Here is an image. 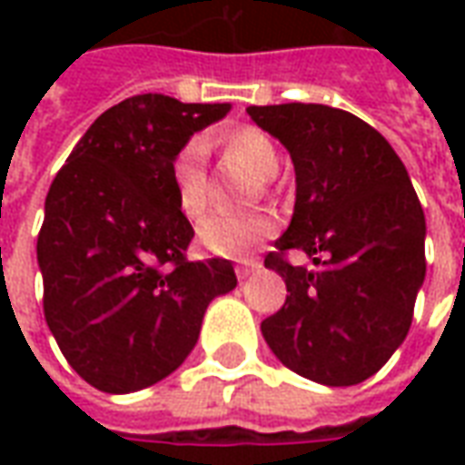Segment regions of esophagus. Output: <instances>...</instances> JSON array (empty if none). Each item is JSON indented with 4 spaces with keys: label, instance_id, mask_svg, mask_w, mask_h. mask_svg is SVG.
Wrapping results in <instances>:
<instances>
[{
    "label": "esophagus",
    "instance_id": "1",
    "mask_svg": "<svg viewBox=\"0 0 465 465\" xmlns=\"http://www.w3.org/2000/svg\"><path fill=\"white\" fill-rule=\"evenodd\" d=\"M262 269V263L259 262H242L239 266H236V273H239V279H249L253 272H259Z\"/></svg>",
    "mask_w": 465,
    "mask_h": 465
}]
</instances>
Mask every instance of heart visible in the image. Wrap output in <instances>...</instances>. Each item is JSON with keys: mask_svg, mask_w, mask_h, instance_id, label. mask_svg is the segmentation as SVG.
Instances as JSON below:
<instances>
[{"mask_svg": "<svg viewBox=\"0 0 465 465\" xmlns=\"http://www.w3.org/2000/svg\"><path fill=\"white\" fill-rule=\"evenodd\" d=\"M226 159L233 169L249 173L256 182L272 179L279 169V153L256 129H233L223 136ZM203 139L193 136L183 143L172 163V183L176 192V206L186 222H199L209 206V186L203 173ZM279 222L269 212L246 216H212L199 226V243L206 252L223 259H243L262 246L263 239L276 233Z\"/></svg>", "mask_w": 465, "mask_h": 465, "instance_id": "obj_1", "label": "heart"}]
</instances>
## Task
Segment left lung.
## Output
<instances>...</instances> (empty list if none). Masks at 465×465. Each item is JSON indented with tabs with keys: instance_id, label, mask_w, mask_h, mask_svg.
<instances>
[{
	"instance_id": "left-lung-1",
	"label": "left lung",
	"mask_w": 465,
	"mask_h": 465,
	"mask_svg": "<svg viewBox=\"0 0 465 465\" xmlns=\"http://www.w3.org/2000/svg\"><path fill=\"white\" fill-rule=\"evenodd\" d=\"M292 153L296 203L266 253L286 303L262 323L286 369L323 386L361 383L393 356L426 279V216L409 172L373 126L323 104L246 109ZM296 248L316 270L292 267Z\"/></svg>"
}]
</instances>
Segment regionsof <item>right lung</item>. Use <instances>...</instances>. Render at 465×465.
I'll return each mask as SVG.
<instances>
[{
	"instance_id": "obj_1",
	"label": "right lung",
	"mask_w": 465,
	"mask_h": 465,
	"mask_svg": "<svg viewBox=\"0 0 465 465\" xmlns=\"http://www.w3.org/2000/svg\"><path fill=\"white\" fill-rule=\"evenodd\" d=\"M229 104L139 94L106 109L49 186L36 262L45 319L69 366L104 393L179 369L209 303L236 286L232 262H186L192 223L172 163Z\"/></svg>"
}]
</instances>
